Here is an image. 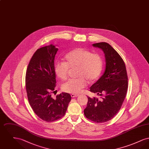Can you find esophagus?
Instances as JSON below:
<instances>
[{
  "instance_id": "esophagus-1",
  "label": "esophagus",
  "mask_w": 149,
  "mask_h": 149,
  "mask_svg": "<svg viewBox=\"0 0 149 149\" xmlns=\"http://www.w3.org/2000/svg\"><path fill=\"white\" fill-rule=\"evenodd\" d=\"M71 97H72V98L77 97L79 96V94H71Z\"/></svg>"
}]
</instances>
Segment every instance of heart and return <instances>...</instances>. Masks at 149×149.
Returning <instances> with one entry per match:
<instances>
[{"instance_id": "heart-1", "label": "heart", "mask_w": 149, "mask_h": 149, "mask_svg": "<svg viewBox=\"0 0 149 149\" xmlns=\"http://www.w3.org/2000/svg\"><path fill=\"white\" fill-rule=\"evenodd\" d=\"M103 61L98 54H93L89 50L77 48L68 53L64 61H58L54 65V71L57 78L65 80L69 69L77 68L76 77L64 83L62 89L69 93H78L85 88L87 81L93 83L99 78L103 69Z\"/></svg>"}]
</instances>
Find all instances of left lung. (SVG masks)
<instances>
[{"label":"left lung","mask_w":149,"mask_h":149,"mask_svg":"<svg viewBox=\"0 0 149 149\" xmlns=\"http://www.w3.org/2000/svg\"><path fill=\"white\" fill-rule=\"evenodd\" d=\"M93 46L104 52L106 67L102 76L90 88L100 98L88 97L84 113L88 119L103 123L112 119L120 109L127 91V74L123 59L109 44L99 42Z\"/></svg>","instance_id":"1"}]
</instances>
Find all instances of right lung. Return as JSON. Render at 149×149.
Wrapping results in <instances>:
<instances>
[{
	"label": "right lung",
	"instance_id": "add662e5",
	"mask_svg": "<svg viewBox=\"0 0 149 149\" xmlns=\"http://www.w3.org/2000/svg\"><path fill=\"white\" fill-rule=\"evenodd\" d=\"M57 51L53 45L37 49L29 63L26 74L29 104L36 114L46 122L63 117L71 99L67 93L57 95L56 99L51 97L56 83L54 60Z\"/></svg>",
	"mask_w": 149,
	"mask_h": 149
}]
</instances>
